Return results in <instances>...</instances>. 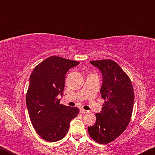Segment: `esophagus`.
<instances>
[{"label": "esophagus", "mask_w": 155, "mask_h": 155, "mask_svg": "<svg viewBox=\"0 0 155 155\" xmlns=\"http://www.w3.org/2000/svg\"><path fill=\"white\" fill-rule=\"evenodd\" d=\"M80 112L82 113V114H87V113H88L89 111H87V110H85L83 109H80Z\"/></svg>", "instance_id": "34e87169"}]
</instances>
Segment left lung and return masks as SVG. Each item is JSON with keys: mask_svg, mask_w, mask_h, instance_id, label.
Listing matches in <instances>:
<instances>
[{"mask_svg": "<svg viewBox=\"0 0 155 155\" xmlns=\"http://www.w3.org/2000/svg\"><path fill=\"white\" fill-rule=\"evenodd\" d=\"M90 62L103 75L101 94L104 103L101 113L96 114L95 124L88 127V132L96 142L106 144L118 137L129 124L134 91L129 77L116 62L111 59Z\"/></svg>", "mask_w": 155, "mask_h": 155, "instance_id": "obj_1", "label": "left lung"}]
</instances>
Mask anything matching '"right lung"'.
Returning a JSON list of instances; mask_svg holds the SVG:
<instances>
[{"label": "right lung", "mask_w": 155, "mask_h": 155, "mask_svg": "<svg viewBox=\"0 0 155 155\" xmlns=\"http://www.w3.org/2000/svg\"><path fill=\"white\" fill-rule=\"evenodd\" d=\"M79 62L52 56L34 68L29 78L26 103L36 132L46 141L54 142L65 137L71 120L79 109L59 103L64 94L65 74Z\"/></svg>", "instance_id": "add662e5"}]
</instances>
